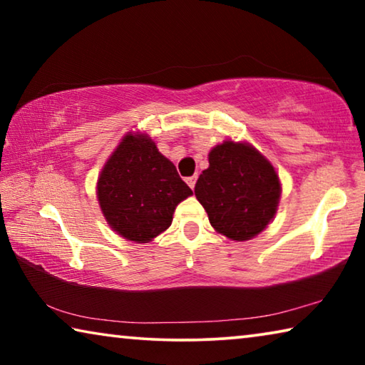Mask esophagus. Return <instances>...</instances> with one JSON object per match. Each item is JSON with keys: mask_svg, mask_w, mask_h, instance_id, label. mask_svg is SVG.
<instances>
[{"mask_svg": "<svg viewBox=\"0 0 365 365\" xmlns=\"http://www.w3.org/2000/svg\"><path fill=\"white\" fill-rule=\"evenodd\" d=\"M196 180H197V175H191V177H188V178H187V183L190 185V188H191V190L195 188Z\"/></svg>", "mask_w": 365, "mask_h": 365, "instance_id": "1", "label": "esophagus"}]
</instances>
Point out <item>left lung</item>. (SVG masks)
<instances>
[{
    "label": "left lung",
    "mask_w": 365,
    "mask_h": 365,
    "mask_svg": "<svg viewBox=\"0 0 365 365\" xmlns=\"http://www.w3.org/2000/svg\"><path fill=\"white\" fill-rule=\"evenodd\" d=\"M195 195L209 222L230 240L256 237L275 215L280 182L275 169L255 148L225 141L209 153Z\"/></svg>",
    "instance_id": "8db88e82"
}]
</instances>
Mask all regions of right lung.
<instances>
[{"instance_id":"add662e5","label":"right lung","mask_w":365,"mask_h":365,"mask_svg":"<svg viewBox=\"0 0 365 365\" xmlns=\"http://www.w3.org/2000/svg\"><path fill=\"white\" fill-rule=\"evenodd\" d=\"M193 191L151 138L127 135L104 165L98 200L109 225L123 238L148 243L172 224L177 205Z\"/></svg>"}]
</instances>
